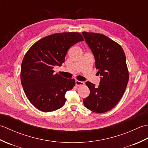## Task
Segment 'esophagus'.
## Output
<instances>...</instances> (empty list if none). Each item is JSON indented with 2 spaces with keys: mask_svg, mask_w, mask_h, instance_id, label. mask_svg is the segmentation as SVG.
<instances>
[{
  "mask_svg": "<svg viewBox=\"0 0 148 148\" xmlns=\"http://www.w3.org/2000/svg\"><path fill=\"white\" fill-rule=\"evenodd\" d=\"M84 83L83 82V81H79L78 80H76V85L77 86H83L84 85Z\"/></svg>",
  "mask_w": 148,
  "mask_h": 148,
  "instance_id": "esophagus-1",
  "label": "esophagus"
}]
</instances>
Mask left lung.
Returning a JSON list of instances; mask_svg holds the SVG:
<instances>
[{
  "instance_id": "1",
  "label": "left lung",
  "mask_w": 148,
  "mask_h": 148,
  "mask_svg": "<svg viewBox=\"0 0 148 148\" xmlns=\"http://www.w3.org/2000/svg\"><path fill=\"white\" fill-rule=\"evenodd\" d=\"M82 34L95 57L97 73L101 76L98 87L86 82L90 95L83 99V103L93 112H106L117 104L127 86L129 74L125 54L118 43L103 34Z\"/></svg>"
}]
</instances>
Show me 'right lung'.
Segmentation results:
<instances>
[{
    "instance_id": "obj_1",
    "label": "right lung",
    "mask_w": 148,
    "mask_h": 148,
    "mask_svg": "<svg viewBox=\"0 0 148 148\" xmlns=\"http://www.w3.org/2000/svg\"><path fill=\"white\" fill-rule=\"evenodd\" d=\"M84 40L78 32L51 34L34 43L21 63V82L29 101L42 112L56 111L65 104V93L75 86L53 69L65 62L68 49Z\"/></svg>"
}]
</instances>
